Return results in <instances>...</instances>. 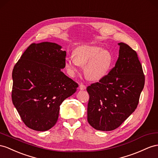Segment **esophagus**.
Listing matches in <instances>:
<instances>
[{
	"label": "esophagus",
	"instance_id": "esophagus-1",
	"mask_svg": "<svg viewBox=\"0 0 158 158\" xmlns=\"http://www.w3.org/2000/svg\"><path fill=\"white\" fill-rule=\"evenodd\" d=\"M79 89L81 90H84V89H86V86L83 84H80L79 85Z\"/></svg>",
	"mask_w": 158,
	"mask_h": 158
}]
</instances>
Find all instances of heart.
I'll list each match as a JSON object with an SVG mask.
<instances>
[{"label": "heart", "instance_id": "heart-1", "mask_svg": "<svg viewBox=\"0 0 158 158\" xmlns=\"http://www.w3.org/2000/svg\"><path fill=\"white\" fill-rule=\"evenodd\" d=\"M74 55L65 60V67L71 75H75L81 65L88 79L98 81L106 76L113 63L111 52L95 44H84L77 48Z\"/></svg>", "mask_w": 158, "mask_h": 158}]
</instances>
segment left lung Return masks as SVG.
I'll return each instance as SVG.
<instances>
[{"mask_svg": "<svg viewBox=\"0 0 158 158\" xmlns=\"http://www.w3.org/2000/svg\"><path fill=\"white\" fill-rule=\"evenodd\" d=\"M118 44L115 67L87 88V121L97 130L107 131L119 127L137 108L144 87L145 76L137 52L127 44Z\"/></svg>", "mask_w": 158, "mask_h": 158, "instance_id": "8db88e82", "label": "left lung"}]
</instances>
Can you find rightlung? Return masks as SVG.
Here are the masks:
<instances>
[{
	"mask_svg": "<svg viewBox=\"0 0 158 158\" xmlns=\"http://www.w3.org/2000/svg\"><path fill=\"white\" fill-rule=\"evenodd\" d=\"M55 43H33L13 70L12 101L28 127L44 131L57 121L60 106L78 84L61 71L66 51Z\"/></svg>",
	"mask_w": 158,
	"mask_h": 158,
	"instance_id": "1",
	"label": "right lung"
}]
</instances>
